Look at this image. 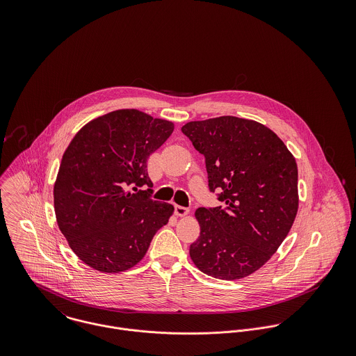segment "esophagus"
Instances as JSON below:
<instances>
[{
  "label": "esophagus",
  "mask_w": 356,
  "mask_h": 356,
  "mask_svg": "<svg viewBox=\"0 0 356 356\" xmlns=\"http://www.w3.org/2000/svg\"><path fill=\"white\" fill-rule=\"evenodd\" d=\"M175 213H177V216H186V215H189V208L175 205Z\"/></svg>",
  "instance_id": "1"
}]
</instances>
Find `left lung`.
Here are the masks:
<instances>
[{"label": "left lung", "instance_id": "obj_1", "mask_svg": "<svg viewBox=\"0 0 356 356\" xmlns=\"http://www.w3.org/2000/svg\"><path fill=\"white\" fill-rule=\"evenodd\" d=\"M203 153L211 192L226 208H197L195 266L213 278L251 275L277 252L299 208L298 164L282 140L251 119L219 116L182 126Z\"/></svg>", "mask_w": 356, "mask_h": 356}]
</instances>
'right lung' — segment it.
Here are the masks:
<instances>
[{"instance_id": "obj_1", "label": "right lung", "mask_w": 356, "mask_h": 356, "mask_svg": "<svg viewBox=\"0 0 356 356\" xmlns=\"http://www.w3.org/2000/svg\"><path fill=\"white\" fill-rule=\"evenodd\" d=\"M174 123L118 109L86 123L61 157L53 196L58 229L85 264L102 273L134 267L174 207L149 197L147 160Z\"/></svg>"}]
</instances>
